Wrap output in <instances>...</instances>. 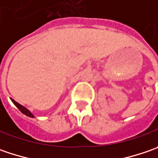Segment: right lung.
Masks as SVG:
<instances>
[{"mask_svg": "<svg viewBox=\"0 0 158 158\" xmlns=\"http://www.w3.org/2000/svg\"><path fill=\"white\" fill-rule=\"evenodd\" d=\"M10 100L12 101V102H13V103H14V104H15V105H16V106H17L18 109H19V110H20L22 113L24 114V115H25V116H27V117H30V118H34V115H32L31 111H30L28 109H26V108L23 106V105L19 104L18 102H17L15 100H13L12 98H10Z\"/></svg>", "mask_w": 158, "mask_h": 158, "instance_id": "obj_1", "label": "right lung"}]
</instances>
